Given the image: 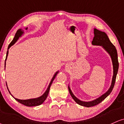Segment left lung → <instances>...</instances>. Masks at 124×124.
Masks as SVG:
<instances>
[{
  "mask_svg": "<svg viewBox=\"0 0 124 124\" xmlns=\"http://www.w3.org/2000/svg\"><path fill=\"white\" fill-rule=\"evenodd\" d=\"M94 39H93L92 44L94 45L102 46L107 52L110 54L111 60H112L113 66V75L111 85L109 89L108 90V91L106 93H105L104 94L102 95V96H101L100 97H99L98 98L90 102H84L82 101L79 100V99H78L74 95V94L71 91V89H70V87L68 86V90H69L70 94L71 95L72 98L74 99L75 101L78 104L80 105L81 106L87 107V108L94 106L99 104V103H101L102 101L104 100L110 94L111 91H112L113 88L114 87V84H115L116 76H117V72H118L119 66V63L118 61V54H117V49H116V47L114 46L113 44L110 42V41L109 37L107 36V34L105 32L100 31V30H98L97 29H94Z\"/></svg>",
  "mask_w": 124,
  "mask_h": 124,
  "instance_id": "left-lung-1",
  "label": "left lung"
}]
</instances>
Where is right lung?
I'll use <instances>...</instances> for the list:
<instances>
[{"label":"right lung","instance_id":"obj_1","mask_svg":"<svg viewBox=\"0 0 124 124\" xmlns=\"http://www.w3.org/2000/svg\"><path fill=\"white\" fill-rule=\"evenodd\" d=\"M25 29L27 30V27H26ZM23 34V30L22 29H20L17 30L16 34H15V35L14 38L13 40L11 42V43L10 44H9L8 47V49L10 48L11 46L12 45H13L14 44L15 42L17 41L18 39H19L20 37H21V36H22ZM8 50H7V54H6V60H5V65H6V59H7V56H8ZM58 72H59V71L56 72L55 73V74L54 75V76H53L52 79L51 81H50V82L49 85H48V88H47V90H46L45 93H44L42 95H41V97H39V98H34V99H26V100H21V99L15 98L11 94V95L13 96V97L14 98V99H15V100L17 101L18 102H19L20 103H22V105H25V106H39V105H40L42 104V103H43L44 101H45V99H46L47 97H48V94H49V90H50V85H51L53 81L54 80V78H56V75H57V74H58ZM7 89H8V88H7ZM8 91H9V93H10L9 90H8Z\"/></svg>","mask_w":124,"mask_h":124}]
</instances>
